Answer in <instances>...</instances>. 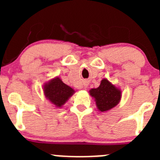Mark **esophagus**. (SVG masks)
I'll return each instance as SVG.
<instances>
[{
	"label": "esophagus",
	"instance_id": "obj_1",
	"mask_svg": "<svg viewBox=\"0 0 160 160\" xmlns=\"http://www.w3.org/2000/svg\"><path fill=\"white\" fill-rule=\"evenodd\" d=\"M87 87H88V84H87V83H84V84H83V88H87Z\"/></svg>",
	"mask_w": 160,
	"mask_h": 160
}]
</instances>
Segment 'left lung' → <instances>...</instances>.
I'll return each instance as SVG.
<instances>
[{
	"mask_svg": "<svg viewBox=\"0 0 160 160\" xmlns=\"http://www.w3.org/2000/svg\"><path fill=\"white\" fill-rule=\"evenodd\" d=\"M90 95L96 101L98 109L101 112L108 111L118 104L122 91L108 79H103L98 88L90 90Z\"/></svg>",
	"mask_w": 160,
	"mask_h": 160,
	"instance_id": "obj_1",
	"label": "left lung"
}]
</instances>
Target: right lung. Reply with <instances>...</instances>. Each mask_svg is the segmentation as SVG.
Returning a JSON list of instances; mask_svg holds the SVG:
<instances>
[{"mask_svg": "<svg viewBox=\"0 0 160 160\" xmlns=\"http://www.w3.org/2000/svg\"><path fill=\"white\" fill-rule=\"evenodd\" d=\"M43 91L46 99L56 108H62L72 96L75 90L65 84L59 77H56L43 85Z\"/></svg>", "mask_w": 160, "mask_h": 160, "instance_id": "1", "label": "right lung"}]
</instances>
